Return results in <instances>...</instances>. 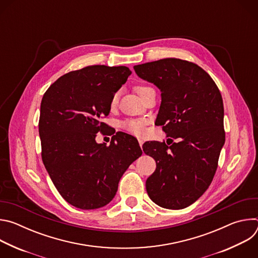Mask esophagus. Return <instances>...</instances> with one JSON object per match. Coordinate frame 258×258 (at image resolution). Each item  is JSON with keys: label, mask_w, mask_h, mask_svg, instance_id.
I'll return each mask as SVG.
<instances>
[{"label": "esophagus", "mask_w": 258, "mask_h": 258, "mask_svg": "<svg viewBox=\"0 0 258 258\" xmlns=\"http://www.w3.org/2000/svg\"><path fill=\"white\" fill-rule=\"evenodd\" d=\"M143 144H144V142L142 141V140H139V145H140V147L142 148V146H143Z\"/></svg>", "instance_id": "esophagus-1"}]
</instances>
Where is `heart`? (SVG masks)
I'll use <instances>...</instances> for the list:
<instances>
[{
  "label": "heart",
  "mask_w": 258,
  "mask_h": 258,
  "mask_svg": "<svg viewBox=\"0 0 258 258\" xmlns=\"http://www.w3.org/2000/svg\"><path fill=\"white\" fill-rule=\"evenodd\" d=\"M149 89H151V88L147 87V86H143V85H139V86L135 87V91L140 98L145 94V92H147ZM117 102H118V93H115L111 97V100H110V106H111L112 108L115 107L117 105ZM146 124H147L146 119H131V120L123 121L121 126L124 130L128 131L130 133H132L136 136H143L146 133Z\"/></svg>",
  "instance_id": "heart-1"
}]
</instances>
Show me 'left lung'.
Returning a JSON list of instances; mask_svg holds the SVG:
<instances>
[{"label":"left lung","mask_w":258,"mask_h":258,"mask_svg":"<svg viewBox=\"0 0 258 258\" xmlns=\"http://www.w3.org/2000/svg\"><path fill=\"white\" fill-rule=\"evenodd\" d=\"M138 77L161 91L156 118L167 137L179 142H151L144 152L156 161L147 178L150 199L167 209L193 204L208 189L226 140L224 103L208 73L193 62L165 58L134 66ZM167 143V142H166Z\"/></svg>","instance_id":"8db88e82"}]
</instances>
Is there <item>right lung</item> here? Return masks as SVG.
Instances as JSON below:
<instances>
[{
	"label": "right lung",
	"mask_w": 258,
	"mask_h": 258,
	"mask_svg": "<svg viewBox=\"0 0 258 258\" xmlns=\"http://www.w3.org/2000/svg\"><path fill=\"white\" fill-rule=\"evenodd\" d=\"M126 66L92 65L59 78L43 96L39 133L42 159L65 201L96 209L111 201L128 166L142 155L138 141L119 133L96 143L110 100L131 76Z\"/></svg>",
	"instance_id": "right-lung-1"
}]
</instances>
